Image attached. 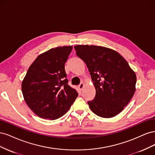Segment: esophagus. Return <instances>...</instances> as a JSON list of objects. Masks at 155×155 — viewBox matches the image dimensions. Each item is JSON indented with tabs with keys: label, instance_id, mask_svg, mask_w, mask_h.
<instances>
[{
	"label": "esophagus",
	"instance_id": "34e87169",
	"mask_svg": "<svg viewBox=\"0 0 155 155\" xmlns=\"http://www.w3.org/2000/svg\"><path fill=\"white\" fill-rule=\"evenodd\" d=\"M83 87H84V84H83V83H80V84H79V85H78V88H79V90H80V91H82V89H83Z\"/></svg>",
	"mask_w": 155,
	"mask_h": 155
}]
</instances>
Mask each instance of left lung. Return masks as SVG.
I'll use <instances>...</instances> for the list:
<instances>
[{
    "instance_id": "8db88e82",
    "label": "left lung",
    "mask_w": 155,
    "mask_h": 155,
    "mask_svg": "<svg viewBox=\"0 0 155 155\" xmlns=\"http://www.w3.org/2000/svg\"><path fill=\"white\" fill-rule=\"evenodd\" d=\"M76 55L85 63L96 88V96L87 103L94 113L113 117L123 110L133 96L137 76L117 51L99 46L77 45Z\"/></svg>"
}]
</instances>
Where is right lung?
<instances>
[{
  "label": "right lung",
  "mask_w": 155,
  "mask_h": 155,
  "mask_svg": "<svg viewBox=\"0 0 155 155\" xmlns=\"http://www.w3.org/2000/svg\"><path fill=\"white\" fill-rule=\"evenodd\" d=\"M72 50V46L51 48L39 55L28 70L22 82V94L28 106L40 118H60L78 96L68 85L64 70Z\"/></svg>",
  "instance_id": "1"
}]
</instances>
